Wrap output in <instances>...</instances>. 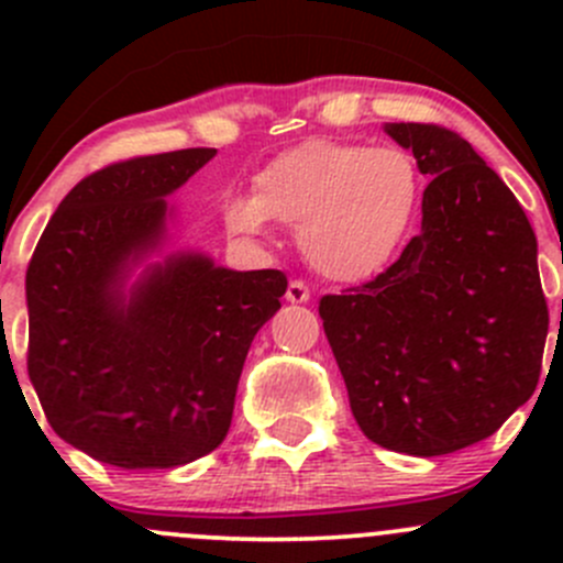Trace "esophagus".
<instances>
[{
  "instance_id": "1",
  "label": "esophagus",
  "mask_w": 563,
  "mask_h": 563,
  "mask_svg": "<svg viewBox=\"0 0 563 563\" xmlns=\"http://www.w3.org/2000/svg\"><path fill=\"white\" fill-rule=\"evenodd\" d=\"M286 299H288V302H291V305H305V302H310V288H308V283H302V280H291V283H288Z\"/></svg>"
}]
</instances>
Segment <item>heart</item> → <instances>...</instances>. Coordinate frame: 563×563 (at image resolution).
I'll return each mask as SVG.
<instances>
[{"mask_svg": "<svg viewBox=\"0 0 563 563\" xmlns=\"http://www.w3.org/2000/svg\"><path fill=\"white\" fill-rule=\"evenodd\" d=\"M422 176L411 152L310 139L253 176V196L225 201L231 234L261 240L269 220L297 231L318 275L338 283L373 277L400 247L417 214Z\"/></svg>", "mask_w": 563, "mask_h": 563, "instance_id": "obj_1", "label": "heart"}]
</instances>
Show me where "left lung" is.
I'll list each match as a JSON object with an SVG mask.
<instances>
[{"instance_id":"left-lung-1","label":"left lung","mask_w":563,"mask_h":563,"mask_svg":"<svg viewBox=\"0 0 563 563\" xmlns=\"http://www.w3.org/2000/svg\"><path fill=\"white\" fill-rule=\"evenodd\" d=\"M430 179L422 231L365 286L318 305L356 424L373 444L450 455L533 395L548 338L537 236L474 146L439 124L389 122Z\"/></svg>"}]
</instances>
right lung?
<instances>
[{
	"mask_svg": "<svg viewBox=\"0 0 563 563\" xmlns=\"http://www.w3.org/2000/svg\"><path fill=\"white\" fill-rule=\"evenodd\" d=\"M218 150L113 163L78 181L26 269L30 382L59 439L119 468H176L223 444L255 332L286 275L166 250L179 190Z\"/></svg>",
	"mask_w": 563,
	"mask_h": 563,
	"instance_id": "obj_1",
	"label": "right lung"
}]
</instances>
